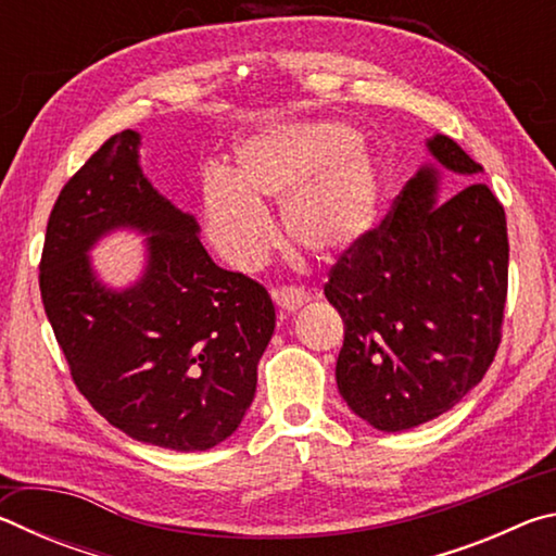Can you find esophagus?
<instances>
[{
  "label": "esophagus",
  "instance_id": "obj_1",
  "mask_svg": "<svg viewBox=\"0 0 556 556\" xmlns=\"http://www.w3.org/2000/svg\"><path fill=\"white\" fill-rule=\"evenodd\" d=\"M271 296H275V301L285 312H296V308L308 304V299H312L304 287H279L271 291Z\"/></svg>",
  "mask_w": 556,
  "mask_h": 556
}]
</instances>
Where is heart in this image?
I'll return each instance as SVG.
<instances>
[{"instance_id": "obj_1", "label": "heart", "mask_w": 556, "mask_h": 556, "mask_svg": "<svg viewBox=\"0 0 556 556\" xmlns=\"http://www.w3.org/2000/svg\"><path fill=\"white\" fill-rule=\"evenodd\" d=\"M262 201L285 203L291 242L321 260L345 255L372 228L380 176L343 125L260 131L238 149V174L211 166L201 178V218L213 250L238 269L262 265L279 230Z\"/></svg>"}]
</instances>
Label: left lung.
Masks as SVG:
<instances>
[{"instance_id":"1","label":"left lung","mask_w":556,"mask_h":556,"mask_svg":"<svg viewBox=\"0 0 556 556\" xmlns=\"http://www.w3.org/2000/svg\"><path fill=\"white\" fill-rule=\"evenodd\" d=\"M388 218L331 267L324 287L343 324L336 382L357 417L404 431L448 412L483 380L507 296V225L483 172L454 139L427 142ZM437 165L471 184L438 201Z\"/></svg>"}]
</instances>
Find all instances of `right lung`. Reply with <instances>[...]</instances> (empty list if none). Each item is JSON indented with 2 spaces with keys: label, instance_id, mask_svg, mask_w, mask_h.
Wrapping results in <instances>:
<instances>
[{
  "label": "right lung",
  "instance_id": "1",
  "mask_svg": "<svg viewBox=\"0 0 556 556\" xmlns=\"http://www.w3.org/2000/svg\"><path fill=\"white\" fill-rule=\"evenodd\" d=\"M142 137H110L55 201L39 287L75 388L112 427L144 444L208 451L255 400L275 304L255 279L215 265L191 213L164 199L139 166ZM150 235L146 275L127 290L94 277L102 233Z\"/></svg>",
  "mask_w": 556,
  "mask_h": 556
}]
</instances>
